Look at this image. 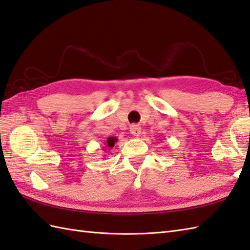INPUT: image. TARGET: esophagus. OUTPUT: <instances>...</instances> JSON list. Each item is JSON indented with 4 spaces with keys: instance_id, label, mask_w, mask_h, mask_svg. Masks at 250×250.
I'll return each mask as SVG.
<instances>
[{
    "instance_id": "1",
    "label": "esophagus",
    "mask_w": 250,
    "mask_h": 250,
    "mask_svg": "<svg viewBox=\"0 0 250 250\" xmlns=\"http://www.w3.org/2000/svg\"><path fill=\"white\" fill-rule=\"evenodd\" d=\"M130 133L135 138H138L140 136V133H141V127H140L139 125H131L130 126Z\"/></svg>"
}]
</instances>
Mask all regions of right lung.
<instances>
[{
  "mask_svg": "<svg viewBox=\"0 0 250 250\" xmlns=\"http://www.w3.org/2000/svg\"><path fill=\"white\" fill-rule=\"evenodd\" d=\"M118 141V139L115 137H109L106 141H105V147L104 150L105 151H110V149L113 147L115 142Z\"/></svg>",
  "mask_w": 250,
  "mask_h": 250,
  "instance_id": "add662e5",
  "label": "right lung"
}]
</instances>
